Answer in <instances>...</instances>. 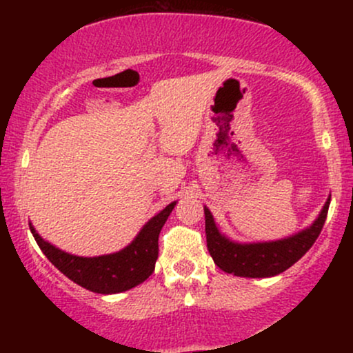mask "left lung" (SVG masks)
Here are the masks:
<instances>
[{"instance_id":"obj_1","label":"left lung","mask_w":353,"mask_h":353,"mask_svg":"<svg viewBox=\"0 0 353 353\" xmlns=\"http://www.w3.org/2000/svg\"><path fill=\"white\" fill-rule=\"evenodd\" d=\"M329 205L330 197L310 228L281 241L254 242V244L234 242L219 232L212 214L208 208H204L205 237H208L210 257L214 259L219 269L237 277L257 279L282 274L283 270L292 267L317 241L320 230L325 224Z\"/></svg>"}]
</instances>
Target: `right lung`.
<instances>
[{"label":"right lung","mask_w":353,"mask_h":353,"mask_svg":"<svg viewBox=\"0 0 353 353\" xmlns=\"http://www.w3.org/2000/svg\"><path fill=\"white\" fill-rule=\"evenodd\" d=\"M174 205L176 201L156 214L123 250L99 257H79L64 252L41 239L31 224L30 229L43 254L68 279L91 292L119 294L143 283L154 272L159 254V232Z\"/></svg>","instance_id":"add662e5"}]
</instances>
